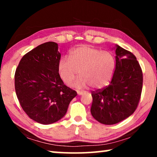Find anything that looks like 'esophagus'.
<instances>
[{"mask_svg":"<svg viewBox=\"0 0 157 157\" xmlns=\"http://www.w3.org/2000/svg\"><path fill=\"white\" fill-rule=\"evenodd\" d=\"M77 93H78V95H82V94H84L83 91H77Z\"/></svg>","mask_w":157,"mask_h":157,"instance_id":"obj_1","label":"esophagus"}]
</instances>
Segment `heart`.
<instances>
[{
    "label": "heart",
    "mask_w": 157,
    "mask_h": 157,
    "mask_svg": "<svg viewBox=\"0 0 157 157\" xmlns=\"http://www.w3.org/2000/svg\"><path fill=\"white\" fill-rule=\"evenodd\" d=\"M70 57L63 56L57 65L60 78L69 84L79 72L81 76L71 86L77 89L91 86L100 89L109 84L115 69V59L111 52L88 45H80L70 52Z\"/></svg>",
    "instance_id": "b5f03b06"
}]
</instances>
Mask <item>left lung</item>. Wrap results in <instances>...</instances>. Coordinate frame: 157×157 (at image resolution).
<instances>
[{"instance_id": "left-lung-1", "label": "left lung", "mask_w": 157, "mask_h": 157, "mask_svg": "<svg viewBox=\"0 0 157 157\" xmlns=\"http://www.w3.org/2000/svg\"><path fill=\"white\" fill-rule=\"evenodd\" d=\"M116 67L107 87L92 92V116L104 124H114L129 117L141 95L143 73L136 57L116 45Z\"/></svg>"}]
</instances>
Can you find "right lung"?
Masks as SVG:
<instances>
[{
  "mask_svg": "<svg viewBox=\"0 0 157 157\" xmlns=\"http://www.w3.org/2000/svg\"><path fill=\"white\" fill-rule=\"evenodd\" d=\"M60 58L58 44L46 42L25 54L16 70L18 100L27 115L39 123L49 124L62 119L77 95L59 75Z\"/></svg>",
  "mask_w": 157,
  "mask_h": 157,
  "instance_id": "add662e5",
  "label": "right lung"
}]
</instances>
